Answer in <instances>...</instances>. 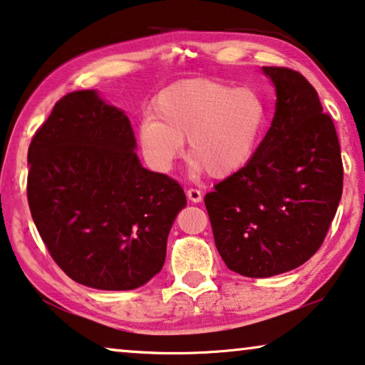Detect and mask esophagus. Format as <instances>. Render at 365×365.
Instances as JSON below:
<instances>
[{
	"instance_id": "34e87169",
	"label": "esophagus",
	"mask_w": 365,
	"mask_h": 365,
	"mask_svg": "<svg viewBox=\"0 0 365 365\" xmlns=\"http://www.w3.org/2000/svg\"><path fill=\"white\" fill-rule=\"evenodd\" d=\"M187 197H188L190 202H193V203H200L203 200L202 192H200V190H197V188L187 190Z\"/></svg>"
}]
</instances>
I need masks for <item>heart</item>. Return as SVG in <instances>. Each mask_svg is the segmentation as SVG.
Segmentation results:
<instances>
[{"label": "heart", "instance_id": "obj_1", "mask_svg": "<svg viewBox=\"0 0 365 365\" xmlns=\"http://www.w3.org/2000/svg\"><path fill=\"white\" fill-rule=\"evenodd\" d=\"M152 114L138 127L148 165L170 172L188 138L193 173L207 170L215 178L233 175L251 160L268 124V104L258 91L215 79L165 87L153 101Z\"/></svg>", "mask_w": 365, "mask_h": 365}]
</instances>
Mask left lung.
<instances>
[{
  "label": "left lung",
  "mask_w": 365,
  "mask_h": 365,
  "mask_svg": "<svg viewBox=\"0 0 365 365\" xmlns=\"http://www.w3.org/2000/svg\"><path fill=\"white\" fill-rule=\"evenodd\" d=\"M276 87L269 130L246 165L205 195L215 245L230 269L268 278L306 263L342 195L334 122L314 87L287 68H263Z\"/></svg>",
  "instance_id": "1"
}]
</instances>
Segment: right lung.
Instances as JSON below:
<instances>
[{
    "label": "right lung",
    "mask_w": 365,
    "mask_h": 365,
    "mask_svg": "<svg viewBox=\"0 0 365 365\" xmlns=\"http://www.w3.org/2000/svg\"><path fill=\"white\" fill-rule=\"evenodd\" d=\"M130 120L96 91L56 102L28 150V203L49 255L76 283L145 284L165 263L183 188L142 167Z\"/></svg>",
    "instance_id": "1"
}]
</instances>
